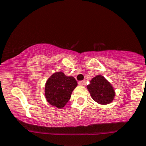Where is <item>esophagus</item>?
<instances>
[{
	"mask_svg": "<svg viewBox=\"0 0 146 146\" xmlns=\"http://www.w3.org/2000/svg\"><path fill=\"white\" fill-rule=\"evenodd\" d=\"M85 82H86L85 81H81L78 82V84H79L80 86H84V84H85Z\"/></svg>",
	"mask_w": 146,
	"mask_h": 146,
	"instance_id": "esophagus-1",
	"label": "esophagus"
}]
</instances>
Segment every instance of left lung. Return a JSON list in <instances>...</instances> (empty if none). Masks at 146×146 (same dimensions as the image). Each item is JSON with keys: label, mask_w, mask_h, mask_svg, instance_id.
I'll use <instances>...</instances> for the list:
<instances>
[{"label": "left lung", "mask_w": 146, "mask_h": 146, "mask_svg": "<svg viewBox=\"0 0 146 146\" xmlns=\"http://www.w3.org/2000/svg\"><path fill=\"white\" fill-rule=\"evenodd\" d=\"M92 99L100 104L111 103L115 96V92L111 84L102 76H96L87 86Z\"/></svg>", "instance_id": "1"}]
</instances>
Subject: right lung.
I'll return each mask as SVG.
<instances>
[{
  "label": "right lung",
  "mask_w": 146,
  "mask_h": 146,
  "mask_svg": "<svg viewBox=\"0 0 146 146\" xmlns=\"http://www.w3.org/2000/svg\"><path fill=\"white\" fill-rule=\"evenodd\" d=\"M77 81L72 76L62 72L52 75L45 84V97L49 104L61 109L68 103L72 92L77 86Z\"/></svg>",
  "instance_id": "add662e5"
}]
</instances>
